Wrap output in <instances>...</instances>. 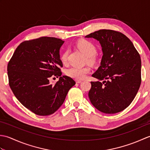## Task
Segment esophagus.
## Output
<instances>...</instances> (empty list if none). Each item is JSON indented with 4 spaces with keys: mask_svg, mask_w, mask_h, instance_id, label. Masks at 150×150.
Returning <instances> with one entry per match:
<instances>
[{
    "mask_svg": "<svg viewBox=\"0 0 150 150\" xmlns=\"http://www.w3.org/2000/svg\"><path fill=\"white\" fill-rule=\"evenodd\" d=\"M82 81H81V80H76V83H77V84H80V83H81Z\"/></svg>",
    "mask_w": 150,
    "mask_h": 150,
    "instance_id": "1",
    "label": "esophagus"
}]
</instances>
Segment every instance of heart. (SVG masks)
<instances>
[{
    "instance_id": "b5f03b06",
    "label": "heart",
    "mask_w": 150,
    "mask_h": 150,
    "mask_svg": "<svg viewBox=\"0 0 150 150\" xmlns=\"http://www.w3.org/2000/svg\"><path fill=\"white\" fill-rule=\"evenodd\" d=\"M77 47L84 55L87 57V61L90 63H93L95 61V54L97 53V47L93 43L86 40H82L77 43ZM68 52L65 51L60 56V59L62 63L65 64L68 60ZM90 68L88 66L77 67L72 66L66 71V75L77 80H81L85 78L86 75L90 73Z\"/></svg>"
}]
</instances>
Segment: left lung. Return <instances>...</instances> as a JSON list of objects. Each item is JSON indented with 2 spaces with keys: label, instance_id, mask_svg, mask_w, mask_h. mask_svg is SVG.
<instances>
[{
  "label": "left lung",
  "instance_id": "8db88e82",
  "mask_svg": "<svg viewBox=\"0 0 150 150\" xmlns=\"http://www.w3.org/2000/svg\"><path fill=\"white\" fill-rule=\"evenodd\" d=\"M85 37L99 41L103 55L88 96L101 112L116 113L134 99L141 83V60L132 41L119 31L100 30ZM103 81V82H101Z\"/></svg>",
  "mask_w": 150,
  "mask_h": 150
}]
</instances>
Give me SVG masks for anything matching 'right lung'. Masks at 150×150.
I'll return each mask as SVG.
<instances>
[{"instance_id":"1","label":"right lung","mask_w":150,"mask_h":150,"mask_svg":"<svg viewBox=\"0 0 150 150\" xmlns=\"http://www.w3.org/2000/svg\"><path fill=\"white\" fill-rule=\"evenodd\" d=\"M64 41L42 37L20 44L8 64L9 85L24 106L40 116L50 115L62 106L75 82L61 76L60 49ZM52 76H60L50 84Z\"/></svg>"}]
</instances>
